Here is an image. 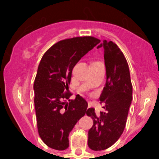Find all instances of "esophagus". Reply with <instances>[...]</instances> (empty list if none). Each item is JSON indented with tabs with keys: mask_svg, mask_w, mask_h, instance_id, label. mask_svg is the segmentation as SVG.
<instances>
[{
	"mask_svg": "<svg viewBox=\"0 0 159 159\" xmlns=\"http://www.w3.org/2000/svg\"><path fill=\"white\" fill-rule=\"evenodd\" d=\"M92 106V103L91 102H89V108H91Z\"/></svg>",
	"mask_w": 159,
	"mask_h": 159,
	"instance_id": "1",
	"label": "esophagus"
}]
</instances>
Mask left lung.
Segmentation results:
<instances>
[{
    "label": "left lung",
    "mask_w": 159,
    "mask_h": 159,
    "mask_svg": "<svg viewBox=\"0 0 159 159\" xmlns=\"http://www.w3.org/2000/svg\"><path fill=\"white\" fill-rule=\"evenodd\" d=\"M104 51L106 83L100 96L105 104V112L96 115L94 108L88 109V116L93 119L89 131L88 145L94 151H102L111 146L121 137L127 121L132 101V84L129 65L116 44L104 40L97 48Z\"/></svg>",
    "instance_id": "8db88e82"
}]
</instances>
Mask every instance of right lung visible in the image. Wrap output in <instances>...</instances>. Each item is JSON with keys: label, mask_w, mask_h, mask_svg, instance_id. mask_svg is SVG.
<instances>
[{"label": "right lung", "mask_w": 159, "mask_h": 159, "mask_svg": "<svg viewBox=\"0 0 159 159\" xmlns=\"http://www.w3.org/2000/svg\"><path fill=\"white\" fill-rule=\"evenodd\" d=\"M100 40L93 37L60 41L43 55L34 83V107L39 135L46 145L62 151L69 146L68 135L87 111L88 103L77 94L70 96L68 84L72 69Z\"/></svg>", "instance_id": "right-lung-1"}]
</instances>
